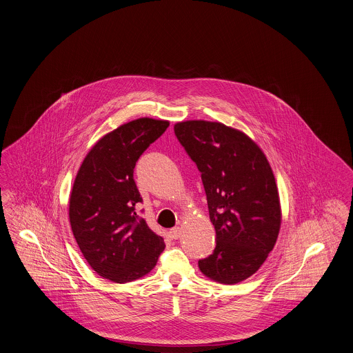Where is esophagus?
I'll list each match as a JSON object with an SVG mask.
<instances>
[{"instance_id": "esophagus-1", "label": "esophagus", "mask_w": 353, "mask_h": 353, "mask_svg": "<svg viewBox=\"0 0 353 353\" xmlns=\"http://www.w3.org/2000/svg\"><path fill=\"white\" fill-rule=\"evenodd\" d=\"M169 234H170V236H172L173 239H177V238H180V235H181V229H180V228H173V229L169 232Z\"/></svg>"}]
</instances>
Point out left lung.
I'll list each match as a JSON object with an SVG mask.
<instances>
[{"label":"left lung","mask_w":353,"mask_h":353,"mask_svg":"<svg viewBox=\"0 0 353 353\" xmlns=\"http://www.w3.org/2000/svg\"><path fill=\"white\" fill-rule=\"evenodd\" d=\"M174 134L201 173L216 233L212 254L199 268L215 281L239 283L264 264L280 230L271 165L246 134L218 121H180Z\"/></svg>","instance_id":"1"}]
</instances>
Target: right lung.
Returning a JSON list of instances; mask_svg holds the SVG:
<instances>
[{
  "instance_id": "obj_1",
  "label": "right lung",
  "mask_w": 353,
  "mask_h": 353,
  "mask_svg": "<svg viewBox=\"0 0 353 353\" xmlns=\"http://www.w3.org/2000/svg\"><path fill=\"white\" fill-rule=\"evenodd\" d=\"M169 121L141 118L104 135L86 154L76 176L69 218L79 249L96 274L128 283L149 274L165 249L138 215L142 197L134 168L165 132Z\"/></svg>"
}]
</instances>
